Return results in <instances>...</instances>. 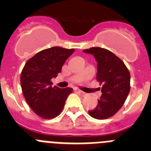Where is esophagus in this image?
Returning a JSON list of instances; mask_svg holds the SVG:
<instances>
[{"instance_id": "esophagus-1", "label": "esophagus", "mask_w": 151, "mask_h": 151, "mask_svg": "<svg viewBox=\"0 0 151 151\" xmlns=\"http://www.w3.org/2000/svg\"><path fill=\"white\" fill-rule=\"evenodd\" d=\"M76 91L78 92V93L80 94V95L82 96V97H85V96L87 95V94H86L85 92H83V91H82L79 90V89H76Z\"/></svg>"}]
</instances>
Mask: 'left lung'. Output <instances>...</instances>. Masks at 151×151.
<instances>
[{
	"instance_id": "left-lung-1",
	"label": "left lung",
	"mask_w": 151,
	"mask_h": 151,
	"mask_svg": "<svg viewBox=\"0 0 151 151\" xmlns=\"http://www.w3.org/2000/svg\"><path fill=\"white\" fill-rule=\"evenodd\" d=\"M91 54L97 61V79L101 84L102 95L98 104L91 111V117L105 119L113 116L124 104L130 91V73L125 63L110 50L91 47L83 50Z\"/></svg>"
}]
</instances>
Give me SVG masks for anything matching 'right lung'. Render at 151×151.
Listing matches in <instances>:
<instances>
[{
	"label": "right lung",
	"mask_w": 151,
	"mask_h": 151,
	"mask_svg": "<svg viewBox=\"0 0 151 151\" xmlns=\"http://www.w3.org/2000/svg\"><path fill=\"white\" fill-rule=\"evenodd\" d=\"M75 49L53 47L36 54L27 61L20 77L22 94L29 106L39 116L53 119L62 111L73 88H52L51 78L61 73L64 63Z\"/></svg>",
	"instance_id": "1"
}]
</instances>
